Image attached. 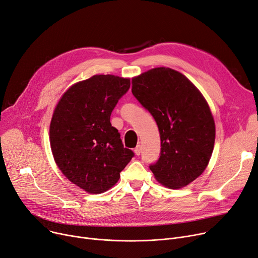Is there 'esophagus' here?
Returning a JSON list of instances; mask_svg holds the SVG:
<instances>
[{
    "label": "esophagus",
    "mask_w": 258,
    "mask_h": 258,
    "mask_svg": "<svg viewBox=\"0 0 258 258\" xmlns=\"http://www.w3.org/2000/svg\"><path fill=\"white\" fill-rule=\"evenodd\" d=\"M134 152H135V154H136L137 156H140V154H141V146L137 145L136 148H135V150H134Z\"/></svg>",
    "instance_id": "34e87169"
}]
</instances>
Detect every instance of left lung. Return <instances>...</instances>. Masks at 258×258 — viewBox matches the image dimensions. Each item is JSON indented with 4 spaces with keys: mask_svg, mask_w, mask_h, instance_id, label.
<instances>
[{
    "mask_svg": "<svg viewBox=\"0 0 258 258\" xmlns=\"http://www.w3.org/2000/svg\"><path fill=\"white\" fill-rule=\"evenodd\" d=\"M132 93L155 118L161 153L150 165L156 180L171 189L203 173L211 158L215 124L206 99L182 73L160 67L132 79Z\"/></svg>",
    "mask_w": 258,
    "mask_h": 258,
    "instance_id": "left-lung-1",
    "label": "left lung"
}]
</instances>
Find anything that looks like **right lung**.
Here are the masks:
<instances>
[{"label":"right lung","mask_w":258,"mask_h":258,"mask_svg":"<svg viewBox=\"0 0 258 258\" xmlns=\"http://www.w3.org/2000/svg\"><path fill=\"white\" fill-rule=\"evenodd\" d=\"M131 80L94 75L62 95L50 123L51 151L64 177L89 194L113 187L134 157L125 148L111 114Z\"/></svg>","instance_id":"right-lung-1"}]
</instances>
